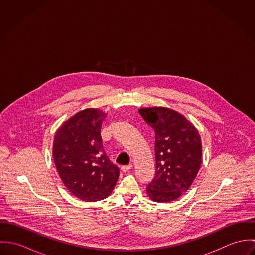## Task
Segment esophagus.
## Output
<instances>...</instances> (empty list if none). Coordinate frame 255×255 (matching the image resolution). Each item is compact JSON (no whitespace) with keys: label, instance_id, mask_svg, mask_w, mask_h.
Returning a JSON list of instances; mask_svg holds the SVG:
<instances>
[{"label":"esophagus","instance_id":"1","mask_svg":"<svg viewBox=\"0 0 255 255\" xmlns=\"http://www.w3.org/2000/svg\"><path fill=\"white\" fill-rule=\"evenodd\" d=\"M131 165H128V166H122L121 167V171L123 172V173H127V172H128L130 169H131Z\"/></svg>","mask_w":255,"mask_h":255}]
</instances>
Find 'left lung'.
Returning a JSON list of instances; mask_svg holds the SVG:
<instances>
[{
    "label": "left lung",
    "instance_id": "1",
    "mask_svg": "<svg viewBox=\"0 0 255 255\" xmlns=\"http://www.w3.org/2000/svg\"><path fill=\"white\" fill-rule=\"evenodd\" d=\"M139 114L155 132V176L147 183V194L157 202L179 198L194 181L202 157L197 129L182 114L153 107Z\"/></svg>",
    "mask_w": 255,
    "mask_h": 255
}]
</instances>
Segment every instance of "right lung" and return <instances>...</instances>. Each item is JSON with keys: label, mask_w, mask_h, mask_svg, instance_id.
I'll return each mask as SVG.
<instances>
[{"label": "right lung", "mask_w": 255, "mask_h": 255, "mask_svg": "<svg viewBox=\"0 0 255 255\" xmlns=\"http://www.w3.org/2000/svg\"><path fill=\"white\" fill-rule=\"evenodd\" d=\"M105 118L100 110H82L62 125L54 138L58 173L68 189L83 201L106 198L120 176V169L103 149L101 128Z\"/></svg>", "instance_id": "obj_1"}]
</instances>
